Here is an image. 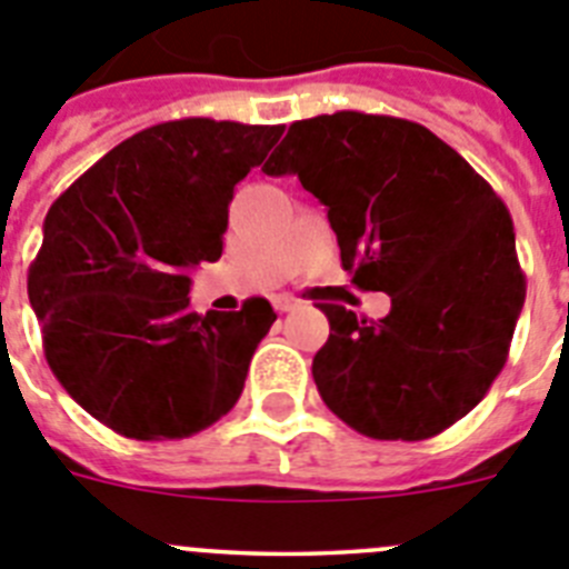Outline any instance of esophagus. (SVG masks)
<instances>
[{
  "instance_id": "esophagus-1",
  "label": "esophagus",
  "mask_w": 569,
  "mask_h": 569,
  "mask_svg": "<svg viewBox=\"0 0 569 569\" xmlns=\"http://www.w3.org/2000/svg\"><path fill=\"white\" fill-rule=\"evenodd\" d=\"M273 308L279 310V313H290V310L299 308V299H293V296H288V293H281L273 299Z\"/></svg>"
}]
</instances>
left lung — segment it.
I'll return each instance as SVG.
<instances>
[{"label": "left lung", "instance_id": "8db88e82", "mask_svg": "<svg viewBox=\"0 0 569 569\" xmlns=\"http://www.w3.org/2000/svg\"><path fill=\"white\" fill-rule=\"evenodd\" d=\"M328 208L341 268L390 296L367 321L319 305L325 405L379 441H421L465 419L510 353L525 308L516 233L496 190L425 124L339 110L290 124L264 162Z\"/></svg>", "mask_w": 569, "mask_h": 569}]
</instances>
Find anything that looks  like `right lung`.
<instances>
[{"mask_svg": "<svg viewBox=\"0 0 569 569\" xmlns=\"http://www.w3.org/2000/svg\"><path fill=\"white\" fill-rule=\"evenodd\" d=\"M279 136L281 124H153L50 204L28 270L44 359L116 433L188 439L239 401L276 313L268 299L193 313L188 270L222 256L233 188Z\"/></svg>", "mask_w": 569, "mask_h": 569, "instance_id": "add662e5", "label": "right lung"}]
</instances>
